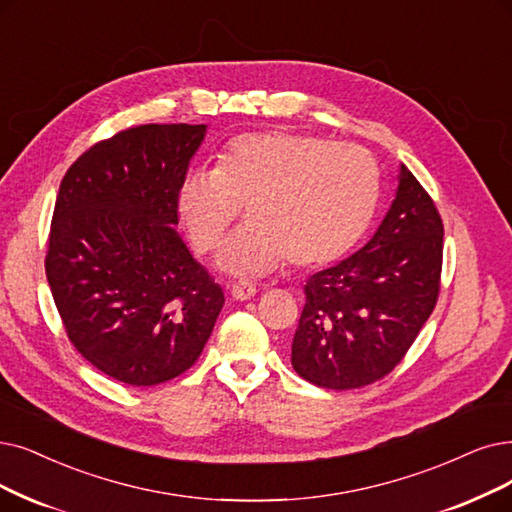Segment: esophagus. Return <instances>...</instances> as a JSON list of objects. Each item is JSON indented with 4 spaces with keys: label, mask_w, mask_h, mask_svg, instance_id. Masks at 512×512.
Listing matches in <instances>:
<instances>
[{
    "label": "esophagus",
    "mask_w": 512,
    "mask_h": 512,
    "mask_svg": "<svg viewBox=\"0 0 512 512\" xmlns=\"http://www.w3.org/2000/svg\"><path fill=\"white\" fill-rule=\"evenodd\" d=\"M231 296L233 300H239V302H245L256 296V285L248 283V281H237L231 285Z\"/></svg>",
    "instance_id": "34e87169"
}]
</instances>
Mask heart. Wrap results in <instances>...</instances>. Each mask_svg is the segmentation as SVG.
Returning a JSON list of instances; mask_svg holds the SVG:
<instances>
[{"mask_svg": "<svg viewBox=\"0 0 512 512\" xmlns=\"http://www.w3.org/2000/svg\"><path fill=\"white\" fill-rule=\"evenodd\" d=\"M380 199L376 159L355 145L290 130L239 134L214 168L182 176L176 210L197 252H210L245 206L250 220L218 252V267L254 277L285 262L330 264L370 227Z\"/></svg>", "mask_w": 512, "mask_h": 512, "instance_id": "b5f03b06", "label": "heart"}]
</instances>
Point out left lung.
I'll return each mask as SVG.
<instances>
[{"instance_id": "left-lung-1", "label": "left lung", "mask_w": 512, "mask_h": 512, "mask_svg": "<svg viewBox=\"0 0 512 512\" xmlns=\"http://www.w3.org/2000/svg\"><path fill=\"white\" fill-rule=\"evenodd\" d=\"M443 222L416 176L399 187L359 252L306 279L292 365L332 391L384 378L414 344L439 298Z\"/></svg>"}]
</instances>
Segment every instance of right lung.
<instances>
[{"instance_id":"add662e5","label":"right lung","mask_w":512,"mask_h":512,"mask_svg":"<svg viewBox=\"0 0 512 512\" xmlns=\"http://www.w3.org/2000/svg\"><path fill=\"white\" fill-rule=\"evenodd\" d=\"M208 126L100 140L60 182L46 277L75 349L130 386L168 382L206 346L224 294L176 233V191Z\"/></svg>"}]
</instances>
